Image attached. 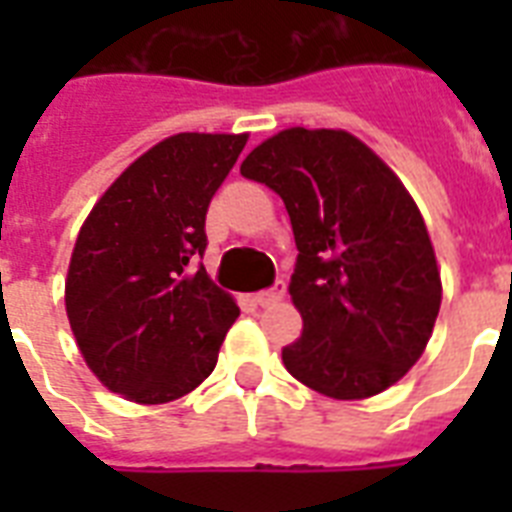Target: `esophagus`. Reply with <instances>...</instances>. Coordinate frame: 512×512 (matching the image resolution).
<instances>
[{
    "mask_svg": "<svg viewBox=\"0 0 512 512\" xmlns=\"http://www.w3.org/2000/svg\"><path fill=\"white\" fill-rule=\"evenodd\" d=\"M284 295H287V287L279 284V287L268 289V292H257L255 303L260 305V308H271V305H279L281 300H284Z\"/></svg>",
    "mask_w": 512,
    "mask_h": 512,
    "instance_id": "obj_1",
    "label": "esophagus"
}]
</instances>
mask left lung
I'll list each match as a JSON object with an SVG mask.
<instances>
[{"mask_svg":"<svg viewBox=\"0 0 512 512\" xmlns=\"http://www.w3.org/2000/svg\"><path fill=\"white\" fill-rule=\"evenodd\" d=\"M241 175L279 193L292 220L289 281L303 332L287 372L337 401L396 385L428 348L441 268L398 175L345 130L289 127L252 148Z\"/></svg>","mask_w":512,"mask_h":512,"instance_id":"1","label":"left lung"}]
</instances>
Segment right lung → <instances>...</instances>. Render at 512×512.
I'll return each instance as SVG.
<instances>
[{"mask_svg": "<svg viewBox=\"0 0 512 512\" xmlns=\"http://www.w3.org/2000/svg\"><path fill=\"white\" fill-rule=\"evenodd\" d=\"M249 135L177 132L108 185L79 228L66 313L84 364L135 404H167L207 380L239 305L191 268L204 217Z\"/></svg>", "mask_w": 512, "mask_h": 512, "instance_id": "obj_1", "label": "right lung"}]
</instances>
